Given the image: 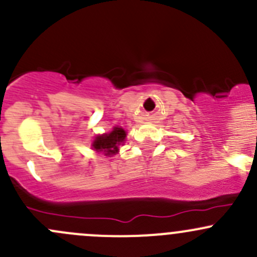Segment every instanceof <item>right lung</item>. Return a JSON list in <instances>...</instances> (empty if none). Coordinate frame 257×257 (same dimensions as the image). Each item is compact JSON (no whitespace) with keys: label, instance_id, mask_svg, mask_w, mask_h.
Segmentation results:
<instances>
[{"label":"right lung","instance_id":"add662e5","mask_svg":"<svg viewBox=\"0 0 257 257\" xmlns=\"http://www.w3.org/2000/svg\"><path fill=\"white\" fill-rule=\"evenodd\" d=\"M125 131L119 126H115L110 133L98 136L93 142V148L97 152H104L107 155L115 154L118 152V145L121 144L125 139Z\"/></svg>","mask_w":257,"mask_h":257}]
</instances>
